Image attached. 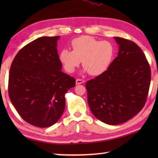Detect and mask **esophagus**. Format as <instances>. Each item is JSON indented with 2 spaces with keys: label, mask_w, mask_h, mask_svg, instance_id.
<instances>
[{
  "label": "esophagus",
  "mask_w": 158,
  "mask_h": 158,
  "mask_svg": "<svg viewBox=\"0 0 158 158\" xmlns=\"http://www.w3.org/2000/svg\"><path fill=\"white\" fill-rule=\"evenodd\" d=\"M84 83V79H77L76 80V84H81Z\"/></svg>",
  "instance_id": "34e87169"
}]
</instances>
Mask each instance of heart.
<instances>
[{"instance_id":"1","label":"heart","mask_w":158,"mask_h":158,"mask_svg":"<svg viewBox=\"0 0 158 158\" xmlns=\"http://www.w3.org/2000/svg\"><path fill=\"white\" fill-rule=\"evenodd\" d=\"M73 51L63 49L59 58L69 73L75 70L81 61L89 74L97 76L108 69L114 55V47L110 42L100 41L90 36H81L72 41Z\"/></svg>"}]
</instances>
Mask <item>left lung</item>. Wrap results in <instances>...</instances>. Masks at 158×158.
<instances>
[{
	"instance_id": "8db88e82",
	"label": "left lung",
	"mask_w": 158,
	"mask_h": 158,
	"mask_svg": "<svg viewBox=\"0 0 158 158\" xmlns=\"http://www.w3.org/2000/svg\"><path fill=\"white\" fill-rule=\"evenodd\" d=\"M118 56L107 70L85 84L88 103L102 122L118 125L127 121L145 105L151 84L149 63L135 42L114 37Z\"/></svg>"
}]
</instances>
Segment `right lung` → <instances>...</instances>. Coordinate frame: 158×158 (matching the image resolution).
I'll return each mask as SVG.
<instances>
[{
	"label": "right lung",
	"instance_id": "right-lung-1",
	"mask_svg": "<svg viewBox=\"0 0 158 158\" xmlns=\"http://www.w3.org/2000/svg\"><path fill=\"white\" fill-rule=\"evenodd\" d=\"M59 37L32 41L19 51L10 67V100L20 116L36 127H50L60 119L65 108V94L75 86V79L61 70Z\"/></svg>",
	"mask_w": 158,
	"mask_h": 158
}]
</instances>
